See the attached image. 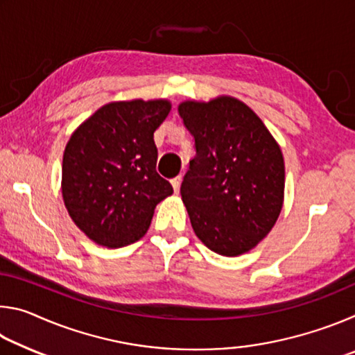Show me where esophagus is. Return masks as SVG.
<instances>
[{
    "instance_id": "34e87169",
    "label": "esophagus",
    "mask_w": 355,
    "mask_h": 355,
    "mask_svg": "<svg viewBox=\"0 0 355 355\" xmlns=\"http://www.w3.org/2000/svg\"><path fill=\"white\" fill-rule=\"evenodd\" d=\"M171 183H172V186H173V191H175V194H178V191H180V184H182V175H178V177H175V178H172V180H171Z\"/></svg>"
}]
</instances>
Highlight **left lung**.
I'll use <instances>...</instances> for the list:
<instances>
[{
	"mask_svg": "<svg viewBox=\"0 0 355 355\" xmlns=\"http://www.w3.org/2000/svg\"><path fill=\"white\" fill-rule=\"evenodd\" d=\"M178 112L196 141L180 188L196 235L219 255L249 252L271 232L284 205L279 144L261 119L233 97L183 101Z\"/></svg>",
	"mask_w": 355,
	"mask_h": 355,
	"instance_id": "1",
	"label": "left lung"
}]
</instances>
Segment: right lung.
<instances>
[{"instance_id": "right-lung-1", "label": "right lung", "mask_w": 355, "mask_h": 355, "mask_svg": "<svg viewBox=\"0 0 355 355\" xmlns=\"http://www.w3.org/2000/svg\"><path fill=\"white\" fill-rule=\"evenodd\" d=\"M169 111L167 100L114 101L83 122L65 146V208L97 244L123 248L141 239L155 207L173 192L156 172L153 141Z\"/></svg>"}]
</instances>
